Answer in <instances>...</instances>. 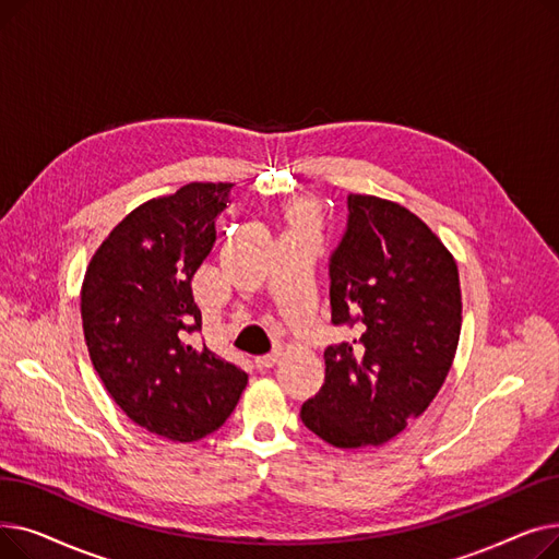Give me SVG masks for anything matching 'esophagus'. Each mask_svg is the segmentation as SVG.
<instances>
[{
	"label": "esophagus",
	"mask_w": 559,
	"mask_h": 559,
	"mask_svg": "<svg viewBox=\"0 0 559 559\" xmlns=\"http://www.w3.org/2000/svg\"><path fill=\"white\" fill-rule=\"evenodd\" d=\"M278 360H281V350H272V354H267V356L255 358V365H258V369H272Z\"/></svg>",
	"instance_id": "1"
}]
</instances>
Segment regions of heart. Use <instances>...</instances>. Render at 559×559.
<instances>
[{"instance_id":"b5f03b06","label":"heart","mask_w":559,"mask_h":559,"mask_svg":"<svg viewBox=\"0 0 559 559\" xmlns=\"http://www.w3.org/2000/svg\"><path fill=\"white\" fill-rule=\"evenodd\" d=\"M299 213H301V215H306V205H301V209H299Z\"/></svg>"}]
</instances>
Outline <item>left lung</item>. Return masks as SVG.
Returning <instances> with one entry per match:
<instances>
[{
    "label": "left lung",
    "mask_w": 559,
    "mask_h": 559,
    "mask_svg": "<svg viewBox=\"0 0 559 559\" xmlns=\"http://www.w3.org/2000/svg\"><path fill=\"white\" fill-rule=\"evenodd\" d=\"M331 308L333 324L362 335L326 348L324 388L301 421L335 449L385 444L426 413L451 371L462 329L455 258L405 205L348 194Z\"/></svg>",
    "instance_id": "8db88e82"
}]
</instances>
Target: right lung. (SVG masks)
Masks as SVG:
<instances>
[{"label": "right lung", "mask_w": 559, "mask_h": 559, "mask_svg": "<svg viewBox=\"0 0 559 559\" xmlns=\"http://www.w3.org/2000/svg\"><path fill=\"white\" fill-rule=\"evenodd\" d=\"M233 183H188L140 203L99 245L81 285L83 337L93 367L124 415L171 442L217 430L247 373L192 333L201 310L192 276L215 242Z\"/></svg>", "instance_id": "add662e5"}]
</instances>
